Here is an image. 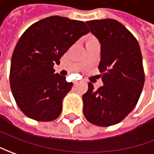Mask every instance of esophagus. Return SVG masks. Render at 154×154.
<instances>
[{"instance_id": "obj_1", "label": "esophagus", "mask_w": 154, "mask_h": 154, "mask_svg": "<svg viewBox=\"0 0 154 154\" xmlns=\"http://www.w3.org/2000/svg\"><path fill=\"white\" fill-rule=\"evenodd\" d=\"M82 82V81H78V80H76V81H74V82H73V83L76 85V84H77V83H79V82Z\"/></svg>"}]
</instances>
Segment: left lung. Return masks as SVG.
<instances>
[{
    "mask_svg": "<svg viewBox=\"0 0 154 154\" xmlns=\"http://www.w3.org/2000/svg\"><path fill=\"white\" fill-rule=\"evenodd\" d=\"M86 24L100 44L98 68L103 86L94 90L88 82V89L82 95L83 113L94 125H116L135 108L143 88L140 46L130 31L115 19L90 20Z\"/></svg>",
    "mask_w": 154,
    "mask_h": 154,
    "instance_id": "left-lung-1",
    "label": "left lung"
}]
</instances>
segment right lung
I'll list each match as a JSON object with an SVG mask.
<instances>
[{
    "instance_id": "add662e5",
    "label": "right lung",
    "mask_w": 154,
    "mask_h": 154,
    "mask_svg": "<svg viewBox=\"0 0 154 154\" xmlns=\"http://www.w3.org/2000/svg\"><path fill=\"white\" fill-rule=\"evenodd\" d=\"M88 32L82 21L51 16L30 25L21 35L12 56L10 84L26 116L38 121H52L60 116L63 99L72 82L54 74V66Z\"/></svg>"
}]
</instances>
